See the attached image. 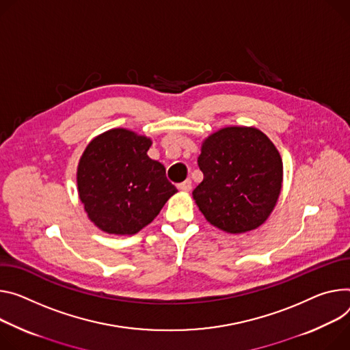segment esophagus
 <instances>
[{
	"label": "esophagus",
	"instance_id": "34e87169",
	"mask_svg": "<svg viewBox=\"0 0 350 350\" xmlns=\"http://www.w3.org/2000/svg\"><path fill=\"white\" fill-rule=\"evenodd\" d=\"M178 188L181 189V191H184V193H188V191H191V188H193V183H191V180H185V181H183L181 184H178Z\"/></svg>",
	"mask_w": 350,
	"mask_h": 350
}]
</instances>
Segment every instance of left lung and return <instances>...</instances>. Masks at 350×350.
Segmentation results:
<instances>
[{"mask_svg": "<svg viewBox=\"0 0 350 350\" xmlns=\"http://www.w3.org/2000/svg\"><path fill=\"white\" fill-rule=\"evenodd\" d=\"M204 180L193 198L209 224L232 234L265 224L283 184L282 157L256 126H225L201 145Z\"/></svg>", "mask_w": 350, "mask_h": 350, "instance_id": "left-lung-1", "label": "left lung"}]
</instances>
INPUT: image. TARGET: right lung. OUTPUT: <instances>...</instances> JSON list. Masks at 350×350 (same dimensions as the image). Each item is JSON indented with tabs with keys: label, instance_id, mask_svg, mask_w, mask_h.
<instances>
[{
	"label": "right lung",
	"instance_id": "add662e5",
	"mask_svg": "<svg viewBox=\"0 0 350 350\" xmlns=\"http://www.w3.org/2000/svg\"><path fill=\"white\" fill-rule=\"evenodd\" d=\"M150 145L149 137L111 129L85 148L77 169L78 196L102 232L138 233L177 193L165 166L148 156Z\"/></svg>",
	"mask_w": 350,
	"mask_h": 350
}]
</instances>
